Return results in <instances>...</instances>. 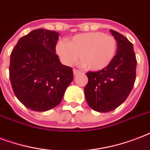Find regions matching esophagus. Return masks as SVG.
Masks as SVG:
<instances>
[{
  "label": "esophagus",
  "mask_w": 150,
  "mask_h": 150,
  "mask_svg": "<svg viewBox=\"0 0 150 150\" xmlns=\"http://www.w3.org/2000/svg\"><path fill=\"white\" fill-rule=\"evenodd\" d=\"M73 73H74V75H79V73H81V71H80L79 70L76 69V68H74V69H73Z\"/></svg>",
  "instance_id": "1"
}]
</instances>
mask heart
<instances>
[{"label":"heart","instance_id":"1","mask_svg":"<svg viewBox=\"0 0 150 150\" xmlns=\"http://www.w3.org/2000/svg\"><path fill=\"white\" fill-rule=\"evenodd\" d=\"M117 41L112 36L101 32L79 34L68 43L60 41L56 50L64 63L71 65L82 57V62L92 71L103 69L113 60L116 52Z\"/></svg>","mask_w":150,"mask_h":150}]
</instances>
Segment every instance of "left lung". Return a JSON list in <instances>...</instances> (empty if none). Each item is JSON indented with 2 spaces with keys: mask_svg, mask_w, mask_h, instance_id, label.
Masks as SVG:
<instances>
[{
  "mask_svg": "<svg viewBox=\"0 0 150 150\" xmlns=\"http://www.w3.org/2000/svg\"><path fill=\"white\" fill-rule=\"evenodd\" d=\"M117 41V53L103 69L88 71L85 86L87 103L96 111L114 110L128 98L136 79L137 60L132 43L122 34L110 29Z\"/></svg>",
  "mask_w": 150,
  "mask_h": 150,
  "instance_id": "obj_1",
  "label": "left lung"
}]
</instances>
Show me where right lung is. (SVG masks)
I'll return each mask as SVG.
<instances>
[{
    "label": "right lung",
    "instance_id": "right-lung-1",
    "mask_svg": "<svg viewBox=\"0 0 150 150\" xmlns=\"http://www.w3.org/2000/svg\"><path fill=\"white\" fill-rule=\"evenodd\" d=\"M59 33L38 29L22 36L10 56L9 78L18 100L34 111H47L61 103L73 80L72 68L56 54Z\"/></svg>",
    "mask_w": 150,
    "mask_h": 150
}]
</instances>
